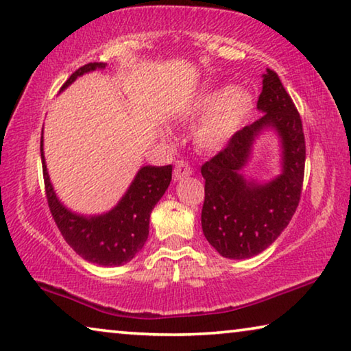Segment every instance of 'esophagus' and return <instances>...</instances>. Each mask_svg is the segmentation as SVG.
<instances>
[{
	"label": "esophagus",
	"mask_w": 351,
	"mask_h": 351,
	"mask_svg": "<svg viewBox=\"0 0 351 351\" xmlns=\"http://www.w3.org/2000/svg\"><path fill=\"white\" fill-rule=\"evenodd\" d=\"M191 174H193V169H191V166L186 163V161H183V160L177 161L176 168H174V180H182Z\"/></svg>",
	"instance_id": "obj_1"
}]
</instances>
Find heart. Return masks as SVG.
<instances>
[{
    "instance_id": "heart-1",
    "label": "heart",
    "mask_w": 351,
    "mask_h": 351,
    "mask_svg": "<svg viewBox=\"0 0 351 351\" xmlns=\"http://www.w3.org/2000/svg\"><path fill=\"white\" fill-rule=\"evenodd\" d=\"M252 110V95L243 88L210 89L186 106L182 117L197 123L194 141L204 150H219L230 143Z\"/></svg>"
}]
</instances>
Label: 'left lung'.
I'll return each instance as SVG.
<instances>
[{
    "instance_id": "1",
    "label": "left lung",
    "mask_w": 351,
    "mask_h": 351,
    "mask_svg": "<svg viewBox=\"0 0 351 351\" xmlns=\"http://www.w3.org/2000/svg\"><path fill=\"white\" fill-rule=\"evenodd\" d=\"M262 78L257 108L263 116L237 132L201 168L206 179L204 235L228 258H247L267 250L287 228L303 190L306 143L300 112L276 72L267 69ZM267 128L276 130L282 138L283 172L268 184L250 182L239 171L254 139Z\"/></svg>"
}]
</instances>
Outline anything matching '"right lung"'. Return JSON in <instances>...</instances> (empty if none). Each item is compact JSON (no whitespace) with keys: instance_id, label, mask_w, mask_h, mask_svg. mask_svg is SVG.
<instances>
[{"instance_id":"add662e5","label":"right lung","mask_w":351,"mask_h":351,"mask_svg":"<svg viewBox=\"0 0 351 351\" xmlns=\"http://www.w3.org/2000/svg\"><path fill=\"white\" fill-rule=\"evenodd\" d=\"M105 66V62H89L80 67L70 75L61 90L82 75ZM40 158L48 207L70 247L95 265L119 267L130 262L147 240L150 213L168 190L172 166H143L114 208L97 217H83L64 207L53 190L44 157V136L40 138Z\"/></svg>"}]
</instances>
